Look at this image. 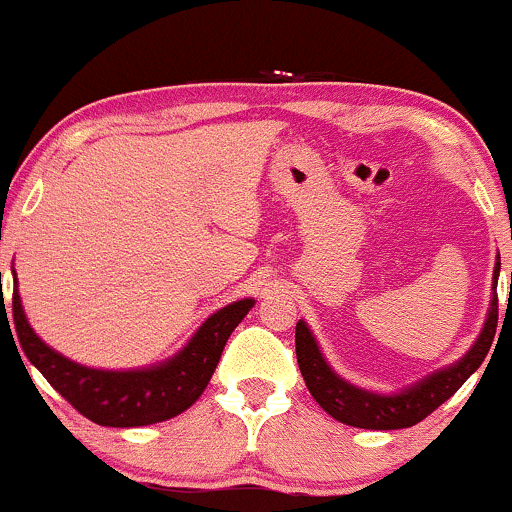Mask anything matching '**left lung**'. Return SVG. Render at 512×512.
Returning a JSON list of instances; mask_svg holds the SVG:
<instances>
[{"label": "left lung", "mask_w": 512, "mask_h": 512, "mask_svg": "<svg viewBox=\"0 0 512 512\" xmlns=\"http://www.w3.org/2000/svg\"><path fill=\"white\" fill-rule=\"evenodd\" d=\"M501 258H496L494 265V289L499 282ZM512 284V275H510ZM496 321H499V298H492V312H489L487 324L482 328L480 338L475 345L468 349L464 359L454 363V366L438 370L424 382L415 384V387L403 391L396 396H380L370 394V391L356 389L328 368V363L321 356L317 342H314L310 328L303 321L296 324V356L298 368L303 373V380L310 389L321 408L328 415L338 419L342 424L356 426V429H375V431H394V429H408L429 417L433 410L440 408L475 370L485 361V356L492 347Z\"/></svg>", "instance_id": "left-lung-1"}]
</instances>
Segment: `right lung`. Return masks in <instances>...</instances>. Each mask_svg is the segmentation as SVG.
<instances>
[{"instance_id":"obj_1","label":"right lung","mask_w":512,"mask_h":512,"mask_svg":"<svg viewBox=\"0 0 512 512\" xmlns=\"http://www.w3.org/2000/svg\"><path fill=\"white\" fill-rule=\"evenodd\" d=\"M251 307H254V300L244 298L212 314L200 326V331L193 335V340L163 366L118 373V370L79 366V363L53 352L27 324L18 286L13 289L11 298L18 342L32 366L39 368L48 384L76 412H81L90 422L100 426H118V429L165 422V419L177 417L191 408L209 384V377L221 359L230 333L247 317ZM6 324H9V319H6Z\"/></svg>"}]
</instances>
